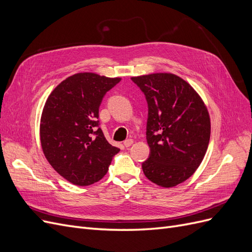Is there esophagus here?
<instances>
[{
    "instance_id": "obj_1",
    "label": "esophagus",
    "mask_w": 252,
    "mask_h": 252,
    "mask_svg": "<svg viewBox=\"0 0 252 252\" xmlns=\"http://www.w3.org/2000/svg\"><path fill=\"white\" fill-rule=\"evenodd\" d=\"M132 144H133V140H131V139H128V140L124 141V146H125L126 148H128V147H130Z\"/></svg>"
}]
</instances>
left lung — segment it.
I'll use <instances>...</instances> for the list:
<instances>
[{"label":"left lung","mask_w":252,"mask_h":252,"mask_svg":"<svg viewBox=\"0 0 252 252\" xmlns=\"http://www.w3.org/2000/svg\"><path fill=\"white\" fill-rule=\"evenodd\" d=\"M131 80L148 104L150 155L142 164L144 174L161 187L177 186L195 172L207 151L208 109L192 86L173 73H150Z\"/></svg>","instance_id":"left-lung-1"}]
</instances>
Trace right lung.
<instances>
[{
	"label": "right lung",
	"instance_id": "right-lung-1",
	"mask_svg": "<svg viewBox=\"0 0 252 252\" xmlns=\"http://www.w3.org/2000/svg\"><path fill=\"white\" fill-rule=\"evenodd\" d=\"M121 81L94 72L68 77L44 105L40 139L49 164L71 184L88 186L107 173L120 149L98 127V107L105 94Z\"/></svg>",
	"mask_w": 252,
	"mask_h": 252
}]
</instances>
